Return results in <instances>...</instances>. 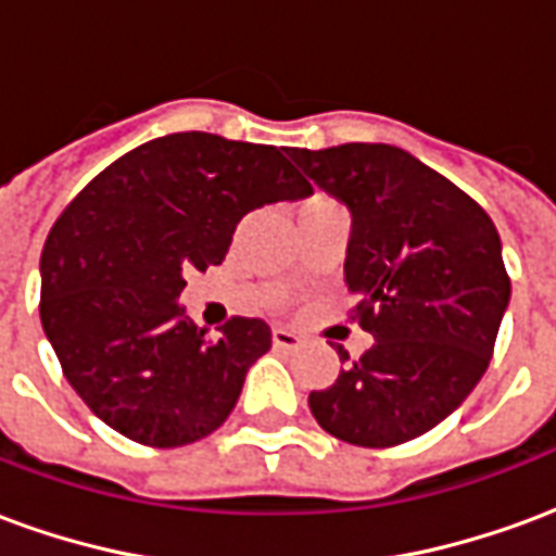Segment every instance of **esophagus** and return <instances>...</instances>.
Here are the masks:
<instances>
[{"label": "esophagus", "instance_id": "obj_1", "mask_svg": "<svg viewBox=\"0 0 556 556\" xmlns=\"http://www.w3.org/2000/svg\"><path fill=\"white\" fill-rule=\"evenodd\" d=\"M301 342V333H294L289 327H274V345H277V349H298Z\"/></svg>", "mask_w": 556, "mask_h": 556}]
</instances>
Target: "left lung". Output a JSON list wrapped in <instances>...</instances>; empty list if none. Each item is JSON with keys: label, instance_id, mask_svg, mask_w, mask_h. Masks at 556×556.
Here are the masks:
<instances>
[{"label": "left lung", "instance_id": "8db88e82", "mask_svg": "<svg viewBox=\"0 0 556 556\" xmlns=\"http://www.w3.org/2000/svg\"><path fill=\"white\" fill-rule=\"evenodd\" d=\"M289 157L349 207L345 286L372 349L309 393L318 426L354 446L414 441L485 375L509 306L501 235L453 181L384 142L291 148Z\"/></svg>", "mask_w": 556, "mask_h": 556}]
</instances>
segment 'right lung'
Returning <instances> with one entry per match:
<instances>
[{
  "mask_svg": "<svg viewBox=\"0 0 556 556\" xmlns=\"http://www.w3.org/2000/svg\"><path fill=\"white\" fill-rule=\"evenodd\" d=\"M309 193L277 146L190 130L127 151L65 207L41 253V325L110 429L169 450L226 422L270 327L235 315L211 339L178 303L184 274L219 265L250 211Z\"/></svg>",
  "mask_w": 556,
  "mask_h": 556,
  "instance_id": "add662e5",
  "label": "right lung"
}]
</instances>
